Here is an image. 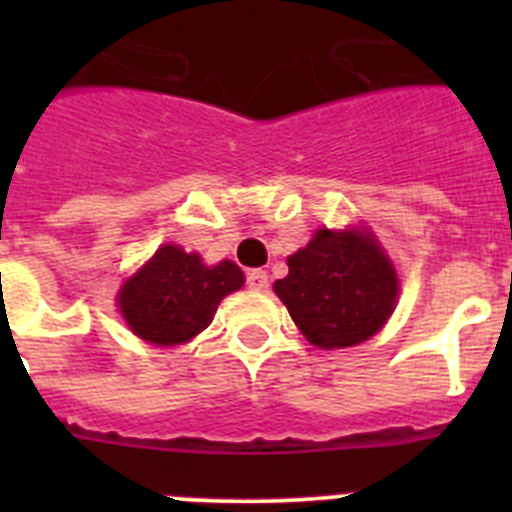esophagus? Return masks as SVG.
I'll list each match as a JSON object with an SVG mask.
<instances>
[{
    "instance_id": "34e87169",
    "label": "esophagus",
    "mask_w": 512,
    "mask_h": 512,
    "mask_svg": "<svg viewBox=\"0 0 512 512\" xmlns=\"http://www.w3.org/2000/svg\"><path fill=\"white\" fill-rule=\"evenodd\" d=\"M246 284L251 289H266L269 287V274L264 269H251L246 274Z\"/></svg>"
}]
</instances>
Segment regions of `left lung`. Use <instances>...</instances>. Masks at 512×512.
Here are the masks:
<instances>
[{"label":"left lung","instance_id":"obj_1","mask_svg":"<svg viewBox=\"0 0 512 512\" xmlns=\"http://www.w3.org/2000/svg\"><path fill=\"white\" fill-rule=\"evenodd\" d=\"M287 266L289 274L274 284V292L312 346H356L395 310V269L364 233L320 230L289 256Z\"/></svg>","mask_w":512,"mask_h":512}]
</instances>
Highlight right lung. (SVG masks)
Wrapping results in <instances>:
<instances>
[{
	"mask_svg": "<svg viewBox=\"0 0 512 512\" xmlns=\"http://www.w3.org/2000/svg\"><path fill=\"white\" fill-rule=\"evenodd\" d=\"M241 287L243 271L233 261L205 266L197 253L169 243L122 284L117 302L135 336L174 346L205 330L220 300Z\"/></svg>",
	"mask_w": 512,
	"mask_h": 512,
	"instance_id": "right-lung-1",
	"label": "right lung"
}]
</instances>
